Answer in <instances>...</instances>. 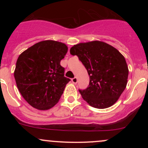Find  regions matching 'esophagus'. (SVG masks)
Segmentation results:
<instances>
[{"label": "esophagus", "mask_w": 148, "mask_h": 148, "mask_svg": "<svg viewBox=\"0 0 148 148\" xmlns=\"http://www.w3.org/2000/svg\"><path fill=\"white\" fill-rule=\"evenodd\" d=\"M77 81H78V79H77V78L76 77V76L74 78H73V79H72V83H73V84H76V83H77Z\"/></svg>", "instance_id": "esophagus-1"}]
</instances>
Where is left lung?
<instances>
[{"label": "left lung", "mask_w": 148, "mask_h": 148, "mask_svg": "<svg viewBox=\"0 0 148 148\" xmlns=\"http://www.w3.org/2000/svg\"><path fill=\"white\" fill-rule=\"evenodd\" d=\"M70 53L79 57L90 76L89 86L79 90L83 99L100 109L113 106L127 84L129 69L123 54L98 40L74 45Z\"/></svg>", "instance_id": "8db88e82"}]
</instances>
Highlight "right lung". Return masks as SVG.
<instances>
[{
  "label": "right lung",
  "instance_id": "obj_1",
  "mask_svg": "<svg viewBox=\"0 0 148 148\" xmlns=\"http://www.w3.org/2000/svg\"><path fill=\"white\" fill-rule=\"evenodd\" d=\"M67 50V46L62 42L44 40L18 56L15 81L22 97L33 108L49 110L58 102L70 81L64 76V68L60 65Z\"/></svg>",
  "mask_w": 148,
  "mask_h": 148
}]
</instances>
